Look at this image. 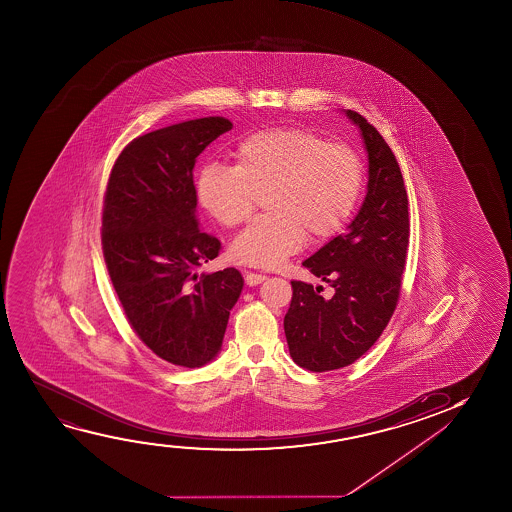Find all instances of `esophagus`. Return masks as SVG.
Returning a JSON list of instances; mask_svg holds the SVG:
<instances>
[{
    "label": "esophagus",
    "instance_id": "esophagus-1",
    "mask_svg": "<svg viewBox=\"0 0 512 512\" xmlns=\"http://www.w3.org/2000/svg\"><path fill=\"white\" fill-rule=\"evenodd\" d=\"M264 280H266V274L245 273V281L248 287H257Z\"/></svg>",
    "mask_w": 512,
    "mask_h": 512
}]
</instances>
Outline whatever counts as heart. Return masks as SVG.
<instances>
[{
	"label": "heart",
	"mask_w": 512,
	"mask_h": 512,
	"mask_svg": "<svg viewBox=\"0 0 512 512\" xmlns=\"http://www.w3.org/2000/svg\"><path fill=\"white\" fill-rule=\"evenodd\" d=\"M234 168L204 164L197 175L199 203L218 224L238 227L264 197L266 217L232 241L231 255L253 267H276L343 229L364 189V162L341 143L301 127H280L239 141Z\"/></svg>",
	"instance_id": "obj_1"
}]
</instances>
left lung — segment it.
<instances>
[{
  "label": "left lung",
  "instance_id": "obj_1",
  "mask_svg": "<svg viewBox=\"0 0 512 512\" xmlns=\"http://www.w3.org/2000/svg\"><path fill=\"white\" fill-rule=\"evenodd\" d=\"M360 129L367 161V192L344 234L330 239L302 266L334 288L292 281L285 315L290 357L313 372L353 364L378 341L399 301L409 245V211L404 178L392 148L360 113L346 110Z\"/></svg>",
  "mask_w": 512,
  "mask_h": 512
}]
</instances>
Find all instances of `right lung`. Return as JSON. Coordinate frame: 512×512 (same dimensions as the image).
Listing matches in <instances>:
<instances>
[{
  "instance_id": "add662e5",
  "label": "right lung",
  "mask_w": 512,
  "mask_h": 512,
  "mask_svg": "<svg viewBox=\"0 0 512 512\" xmlns=\"http://www.w3.org/2000/svg\"><path fill=\"white\" fill-rule=\"evenodd\" d=\"M231 127L204 117L143 134L122 150L106 187L101 241L127 320L157 357L187 369L222 350L243 290L234 267L197 274L220 241L201 231L192 169Z\"/></svg>"
}]
</instances>
